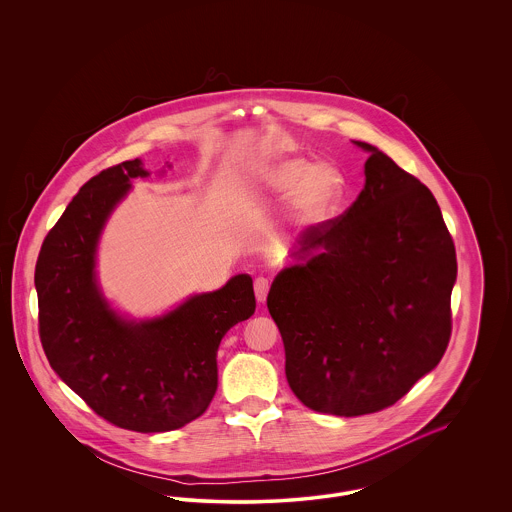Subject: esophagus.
I'll return each instance as SVG.
<instances>
[{
    "label": "esophagus",
    "instance_id": "obj_1",
    "mask_svg": "<svg viewBox=\"0 0 512 512\" xmlns=\"http://www.w3.org/2000/svg\"><path fill=\"white\" fill-rule=\"evenodd\" d=\"M253 288H255V297L259 303H265L267 299L268 290H270V282L265 276H257L255 282H253Z\"/></svg>",
    "mask_w": 512,
    "mask_h": 512
}]
</instances>
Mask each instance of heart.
<instances>
[{"mask_svg":"<svg viewBox=\"0 0 512 512\" xmlns=\"http://www.w3.org/2000/svg\"><path fill=\"white\" fill-rule=\"evenodd\" d=\"M249 197L293 195V213L297 220L318 224L330 219L340 207L345 180L330 165L315 167L305 157L268 161L247 174Z\"/></svg>","mask_w":512,"mask_h":512,"instance_id":"heart-1","label":"heart"}]
</instances>
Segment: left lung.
<instances>
[{"label": "left lung", "mask_w": 512, "mask_h": 512, "mask_svg": "<svg viewBox=\"0 0 512 512\" xmlns=\"http://www.w3.org/2000/svg\"><path fill=\"white\" fill-rule=\"evenodd\" d=\"M355 144L370 151L365 188L343 215L301 232L293 255L305 263L284 268L267 297L290 388L336 416L388 409L438 366L457 280L436 197L380 149Z\"/></svg>", "instance_id": "1"}]
</instances>
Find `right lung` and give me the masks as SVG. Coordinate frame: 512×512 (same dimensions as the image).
<instances>
[{
	"label": "right lung",
	"instance_id": "1",
	"mask_svg": "<svg viewBox=\"0 0 512 512\" xmlns=\"http://www.w3.org/2000/svg\"><path fill=\"white\" fill-rule=\"evenodd\" d=\"M147 176L140 159L90 178L42 244L36 263L38 330L49 365L107 422L132 432H171L205 413L217 391L222 336L255 313L253 282L234 276L165 317L126 322L94 278L99 232Z\"/></svg>",
	"mask_w": 512,
	"mask_h": 512
}]
</instances>
